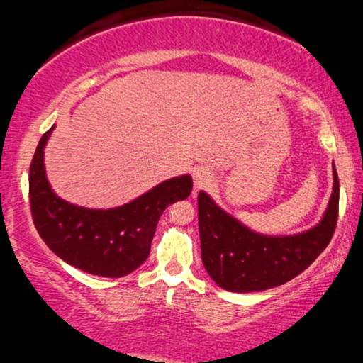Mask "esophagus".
<instances>
[{
	"label": "esophagus",
	"mask_w": 363,
	"mask_h": 363,
	"mask_svg": "<svg viewBox=\"0 0 363 363\" xmlns=\"http://www.w3.org/2000/svg\"><path fill=\"white\" fill-rule=\"evenodd\" d=\"M213 182V173L210 168L206 167H198L193 170V183H195V190H205L211 185Z\"/></svg>",
	"instance_id": "obj_1"
}]
</instances>
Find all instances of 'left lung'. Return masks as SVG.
<instances>
[{
  "label": "left lung",
  "mask_w": 363,
  "mask_h": 363,
  "mask_svg": "<svg viewBox=\"0 0 363 363\" xmlns=\"http://www.w3.org/2000/svg\"><path fill=\"white\" fill-rule=\"evenodd\" d=\"M324 215L315 226L296 235H261L218 206L205 191L198 195L201 261L213 281L231 292L277 287L306 271L325 250L339 216V177Z\"/></svg>",
  "instance_id": "8db88e82"
}]
</instances>
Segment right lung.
Masks as SVG:
<instances>
[{
  "label": "right lung",
  "instance_id": "1",
  "mask_svg": "<svg viewBox=\"0 0 363 363\" xmlns=\"http://www.w3.org/2000/svg\"><path fill=\"white\" fill-rule=\"evenodd\" d=\"M54 127L41 137L29 167V201L39 236L54 255L89 274H130L150 255L162 213L191 193V177H173L108 210L74 205L56 195L46 177L44 148Z\"/></svg>",
  "mask_w": 363,
  "mask_h": 363
}]
</instances>
